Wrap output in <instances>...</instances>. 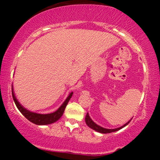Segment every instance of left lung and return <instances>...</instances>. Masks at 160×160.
Here are the masks:
<instances>
[{
    "label": "left lung",
    "mask_w": 160,
    "mask_h": 160,
    "mask_svg": "<svg viewBox=\"0 0 160 160\" xmlns=\"http://www.w3.org/2000/svg\"><path fill=\"white\" fill-rule=\"evenodd\" d=\"M132 120V119H131ZM130 120L129 121H128L127 122H126V124H124L123 126H120V127L119 128H103L102 127V126H98V125H97L95 122H94V121H93L92 119L90 118V117H89V113H87V114L86 116V118H85V121H86V123L87 125L88 126H89V128H92L93 130H95V131L98 132H100V133H102V134H107V133H111V132H117L118 131V130L121 129V128H122L123 127H125L126 126H127V125L129 123V122L131 121Z\"/></svg>",
    "instance_id": "left-lung-1"
}]
</instances>
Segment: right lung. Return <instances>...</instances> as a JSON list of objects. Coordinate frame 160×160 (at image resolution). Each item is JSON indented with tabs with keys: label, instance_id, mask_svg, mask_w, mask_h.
Listing matches in <instances>:
<instances>
[{
	"label": "right lung",
	"instance_id": "obj_1",
	"mask_svg": "<svg viewBox=\"0 0 160 160\" xmlns=\"http://www.w3.org/2000/svg\"><path fill=\"white\" fill-rule=\"evenodd\" d=\"M12 98H13L14 102H15L16 107H17L19 111L22 113V115L25 118L28 119L30 122H33V123L36 125H39V126H43V125H49L52 124L53 122H56L57 120H59L61 118V117L63 115L64 111L67 106L69 100L71 99V96L73 95V92H70L68 96L67 97V98L65 99V102L62 103V104L58 108V110H56V111L53 112V113H46V114H42V113H38L35 112H32L27 110L26 108H25L19 103V102L18 101V99L16 98L14 94L13 88H12Z\"/></svg>",
	"mask_w": 160,
	"mask_h": 160
}]
</instances>
